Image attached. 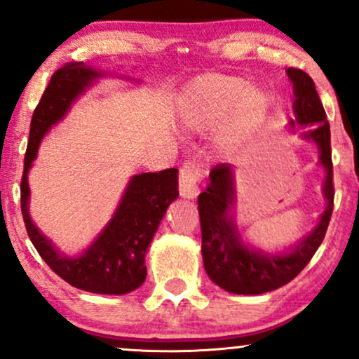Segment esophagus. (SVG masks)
Segmentation results:
<instances>
[{"label":"esophagus","mask_w":359,"mask_h":359,"mask_svg":"<svg viewBox=\"0 0 359 359\" xmlns=\"http://www.w3.org/2000/svg\"><path fill=\"white\" fill-rule=\"evenodd\" d=\"M203 179V170L196 162H189L180 168L179 192L184 199H194L199 194V182Z\"/></svg>","instance_id":"esophagus-1"}]
</instances>
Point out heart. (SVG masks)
Masks as SVG:
<instances>
[{
    "mask_svg": "<svg viewBox=\"0 0 359 359\" xmlns=\"http://www.w3.org/2000/svg\"><path fill=\"white\" fill-rule=\"evenodd\" d=\"M273 97L246 77L205 74L185 89L179 106L180 123L189 131H204L221 125L217 142L238 148L255 137L270 116Z\"/></svg>",
    "mask_w": 359,
    "mask_h": 359,
    "instance_id": "b5f03b06",
    "label": "heart"
}]
</instances>
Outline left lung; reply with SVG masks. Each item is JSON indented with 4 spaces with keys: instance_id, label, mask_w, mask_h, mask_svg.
I'll use <instances>...</instances> for the list:
<instances>
[{
    "instance_id": "obj_1",
    "label": "left lung",
    "mask_w": 359,
    "mask_h": 359,
    "mask_svg": "<svg viewBox=\"0 0 359 359\" xmlns=\"http://www.w3.org/2000/svg\"><path fill=\"white\" fill-rule=\"evenodd\" d=\"M287 76L294 84V119L288 121V128H304L306 131L300 138L312 142L319 150V165L325 170L323 185L325 208L316 228L295 245L275 253L259 250L243 238L236 224L234 167L229 163L214 167L208 187L197 199L203 233V259L209 278L231 294H265L294 280L314 257L331 219L334 204L331 128L311 76L294 67L287 69Z\"/></svg>"
}]
</instances>
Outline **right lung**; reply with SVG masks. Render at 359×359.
<instances>
[{
  "mask_svg": "<svg viewBox=\"0 0 359 359\" xmlns=\"http://www.w3.org/2000/svg\"><path fill=\"white\" fill-rule=\"evenodd\" d=\"M108 72L69 62L53 72L30 123L25 170L22 179V214L28 236L50 269L72 287L90 294L123 295L137 290L145 282L147 250L154 240L167 208L179 197V170L167 168L154 174L133 175L111 219L93 243L77 255L62 253L40 233L30 216L28 172L34 167L40 142L52 126L62 121L79 96ZM125 79L137 81L133 77Z\"/></svg>",
  "mask_w": 359,
  "mask_h": 359,
  "instance_id": "1",
  "label": "right lung"
}]
</instances>
